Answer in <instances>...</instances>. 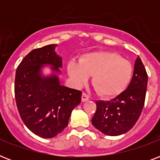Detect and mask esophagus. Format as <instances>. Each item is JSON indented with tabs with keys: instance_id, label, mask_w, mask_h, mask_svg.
Wrapping results in <instances>:
<instances>
[{
	"instance_id": "esophagus-1",
	"label": "esophagus",
	"mask_w": 160,
	"mask_h": 160,
	"mask_svg": "<svg viewBox=\"0 0 160 160\" xmlns=\"http://www.w3.org/2000/svg\"><path fill=\"white\" fill-rule=\"evenodd\" d=\"M90 100V96L86 94V93H83L82 94V101L85 102V101H87V100Z\"/></svg>"
}]
</instances>
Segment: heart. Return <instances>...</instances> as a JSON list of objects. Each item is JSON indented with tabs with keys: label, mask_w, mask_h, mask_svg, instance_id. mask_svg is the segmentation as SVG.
Returning <instances> with one entry per match:
<instances>
[{
	"label": "heart",
	"mask_w": 160,
	"mask_h": 160,
	"mask_svg": "<svg viewBox=\"0 0 160 160\" xmlns=\"http://www.w3.org/2000/svg\"><path fill=\"white\" fill-rule=\"evenodd\" d=\"M70 78L81 85L93 75L92 84L98 93L104 96L118 95L131 80L133 66L129 60L109 51L88 53L79 63L70 61L67 67Z\"/></svg>",
	"instance_id": "1"
}]
</instances>
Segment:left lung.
Listing matches in <instances>:
<instances>
[{"label": "left lung", "instance_id": "obj_1", "mask_svg": "<svg viewBox=\"0 0 160 160\" xmlns=\"http://www.w3.org/2000/svg\"><path fill=\"white\" fill-rule=\"evenodd\" d=\"M148 75L138 57L134 74L124 91L109 101H95L96 111L91 122L94 126L109 136L120 135L132 129L141 114L146 95Z\"/></svg>", "mask_w": 160, "mask_h": 160}]
</instances>
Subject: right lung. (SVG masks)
Returning <instances> with one entry per match:
<instances>
[{
  "label": "right lung",
  "instance_id": "1",
  "mask_svg": "<svg viewBox=\"0 0 160 160\" xmlns=\"http://www.w3.org/2000/svg\"><path fill=\"white\" fill-rule=\"evenodd\" d=\"M56 45L34 49L16 69L15 98L19 114L26 127L42 138H53L67 126L71 112L81 101L82 92L60 85L56 75L42 77L43 65L60 72L62 59Z\"/></svg>",
  "mask_w": 160,
  "mask_h": 160
}]
</instances>
